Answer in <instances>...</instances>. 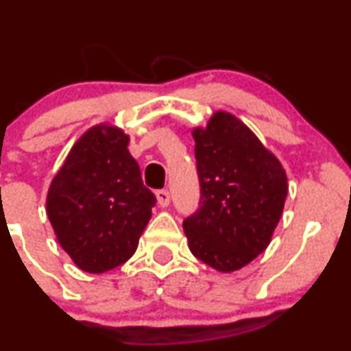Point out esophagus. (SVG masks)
Returning a JSON list of instances; mask_svg holds the SVG:
<instances>
[{
    "label": "esophagus",
    "instance_id": "esophagus-1",
    "mask_svg": "<svg viewBox=\"0 0 351 351\" xmlns=\"http://www.w3.org/2000/svg\"><path fill=\"white\" fill-rule=\"evenodd\" d=\"M155 195H156V201H158V206L167 208L168 204H170V193H168V189H158Z\"/></svg>",
    "mask_w": 351,
    "mask_h": 351
}]
</instances>
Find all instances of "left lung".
Segmentation results:
<instances>
[{
  "label": "left lung",
  "mask_w": 351,
  "mask_h": 351,
  "mask_svg": "<svg viewBox=\"0 0 351 351\" xmlns=\"http://www.w3.org/2000/svg\"><path fill=\"white\" fill-rule=\"evenodd\" d=\"M201 199L183 221L189 251L209 267L234 272L271 244L287 198V175L247 125L217 110L193 128Z\"/></svg>",
  "instance_id": "8db88e82"
}]
</instances>
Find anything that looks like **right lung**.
<instances>
[{
	"label": "right lung",
	"mask_w": 351,
	"mask_h": 351,
	"mask_svg": "<svg viewBox=\"0 0 351 351\" xmlns=\"http://www.w3.org/2000/svg\"><path fill=\"white\" fill-rule=\"evenodd\" d=\"M128 140L115 125L90 127L72 145L47 191L46 213L58 243L86 272L127 263L152 217L156 199Z\"/></svg>",
	"instance_id": "right-lung-1"
}]
</instances>
